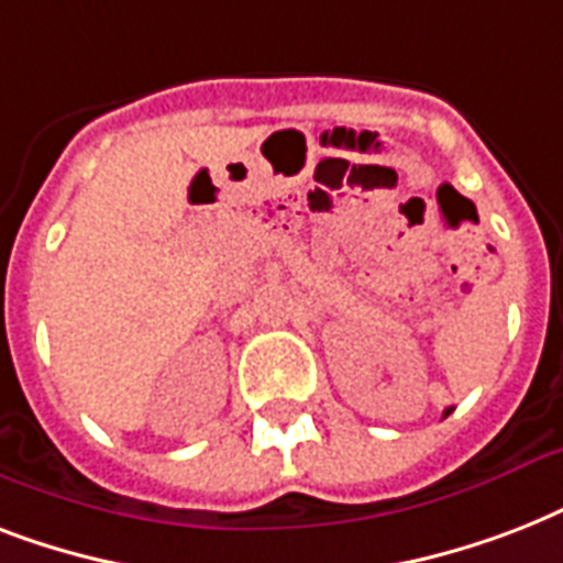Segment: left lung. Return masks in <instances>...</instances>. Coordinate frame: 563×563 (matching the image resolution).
Listing matches in <instances>:
<instances>
[{"instance_id": "8db88e82", "label": "left lung", "mask_w": 563, "mask_h": 563, "mask_svg": "<svg viewBox=\"0 0 563 563\" xmlns=\"http://www.w3.org/2000/svg\"><path fill=\"white\" fill-rule=\"evenodd\" d=\"M444 415H450V409H446V411H444Z\"/></svg>"}]
</instances>
